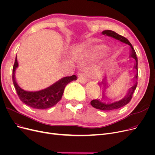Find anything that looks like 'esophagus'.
I'll use <instances>...</instances> for the list:
<instances>
[{"label": "esophagus", "mask_w": 155, "mask_h": 155, "mask_svg": "<svg viewBox=\"0 0 155 155\" xmlns=\"http://www.w3.org/2000/svg\"><path fill=\"white\" fill-rule=\"evenodd\" d=\"M78 82L80 83L83 84H85L87 82V78L84 76H83L82 75H78Z\"/></svg>", "instance_id": "34e87169"}]
</instances>
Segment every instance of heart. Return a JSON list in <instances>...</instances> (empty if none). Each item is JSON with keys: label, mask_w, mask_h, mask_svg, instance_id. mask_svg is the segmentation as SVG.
Segmentation results:
<instances>
[{"label": "heart", "mask_w": 155, "mask_h": 155, "mask_svg": "<svg viewBox=\"0 0 155 155\" xmlns=\"http://www.w3.org/2000/svg\"><path fill=\"white\" fill-rule=\"evenodd\" d=\"M103 50V48L101 46H97L95 48H94L92 50H91V53H99L102 51Z\"/></svg>", "instance_id": "1"}]
</instances>
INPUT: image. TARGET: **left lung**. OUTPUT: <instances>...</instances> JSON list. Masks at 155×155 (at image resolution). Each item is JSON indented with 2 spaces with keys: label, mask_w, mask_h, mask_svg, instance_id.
I'll use <instances>...</instances> for the list:
<instances>
[{
  "label": "left lung",
  "mask_w": 155,
  "mask_h": 155,
  "mask_svg": "<svg viewBox=\"0 0 155 155\" xmlns=\"http://www.w3.org/2000/svg\"><path fill=\"white\" fill-rule=\"evenodd\" d=\"M102 33L104 35H106L110 37H112L113 38H114L116 39H117L120 41L126 44L129 45L130 46H131V51H130V55H129V58H133L135 60V63H134V68L136 69V75L134 77V80H135V84L131 88H129V92L127 94V95L123 98V99H121L119 101L117 102H114L112 103H110V104H105L104 102H102L101 100L100 99H95V100H92L91 102V104L92 105V106L94 107L95 109H100L102 110H116L117 109H119L122 107L124 106L126 104H127L130 101H131L132 97H133V94L134 93V91H135V89L137 87V76H138V70H137V58L136 56V54L135 52L134 49L133 48L132 45L131 44L128 39H126V38H124L123 36H120L119 35H118L117 33H116V32L111 31V30H105L104 31H102ZM100 85H103L105 87L103 91V95H102V100L105 99H108L107 97H106L105 94V90L106 88V85H107V78L105 77L104 78V80L102 81L101 83H99Z\"/></svg>",
  "instance_id": "8db88e82"
}]
</instances>
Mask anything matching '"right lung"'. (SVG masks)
Listing matches in <instances>:
<instances>
[{"instance_id": "add662e5", "label": "right lung", "mask_w": 155, "mask_h": 155, "mask_svg": "<svg viewBox=\"0 0 155 155\" xmlns=\"http://www.w3.org/2000/svg\"><path fill=\"white\" fill-rule=\"evenodd\" d=\"M18 67L17 56L12 69V81L15 91L20 100L28 106L37 109H45L55 105L61 99L66 85L73 80L77 79L76 75L63 77L50 87L36 92L26 91L21 88L16 82L15 70Z\"/></svg>"}]
</instances>
